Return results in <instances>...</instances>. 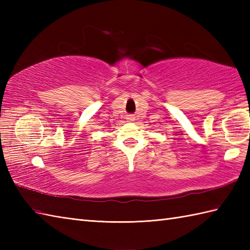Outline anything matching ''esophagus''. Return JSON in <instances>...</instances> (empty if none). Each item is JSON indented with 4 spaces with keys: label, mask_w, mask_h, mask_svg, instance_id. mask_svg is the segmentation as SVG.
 Segmentation results:
<instances>
[{
    "label": "esophagus",
    "mask_w": 250,
    "mask_h": 250,
    "mask_svg": "<svg viewBox=\"0 0 250 250\" xmlns=\"http://www.w3.org/2000/svg\"><path fill=\"white\" fill-rule=\"evenodd\" d=\"M128 119H129L130 121H133V120H134V117H133V116H129Z\"/></svg>",
    "instance_id": "esophagus-1"
}]
</instances>
